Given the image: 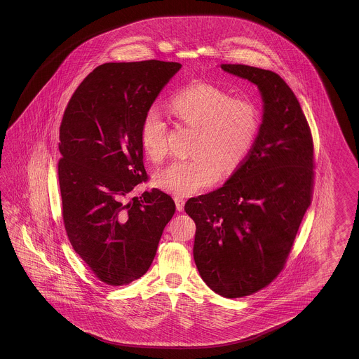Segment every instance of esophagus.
<instances>
[{
    "label": "esophagus",
    "instance_id": "obj_1",
    "mask_svg": "<svg viewBox=\"0 0 359 359\" xmlns=\"http://www.w3.org/2000/svg\"><path fill=\"white\" fill-rule=\"evenodd\" d=\"M175 201H176L177 210H178V212H183V209H184V203H186V201H184V198L176 196V198H175Z\"/></svg>",
    "mask_w": 359,
    "mask_h": 359
}]
</instances>
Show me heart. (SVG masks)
<instances>
[{"label": "heart", "mask_w": 359, "mask_h": 359, "mask_svg": "<svg viewBox=\"0 0 359 359\" xmlns=\"http://www.w3.org/2000/svg\"><path fill=\"white\" fill-rule=\"evenodd\" d=\"M177 122L195 127L187 159L161 170L156 184L178 196L205 189L223 172L236 169L250 151L259 128V113L252 101L231 97L214 84L194 83L169 101ZM141 144L154 161L168 153V124L159 109L149 107L141 123Z\"/></svg>", "instance_id": "heart-1"}]
</instances>
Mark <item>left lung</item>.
Masks as SVG:
<instances>
[{"label":"left lung","mask_w":359,"mask_h":359,"mask_svg":"<svg viewBox=\"0 0 359 359\" xmlns=\"http://www.w3.org/2000/svg\"><path fill=\"white\" fill-rule=\"evenodd\" d=\"M258 86L263 121L252 147L218 190L189 198L196 224L194 259L204 283L224 298L262 290L285 267L311 205L313 138L297 96L281 76L222 64Z\"/></svg>","instance_id":"obj_1"}]
</instances>
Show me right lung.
I'll list each match as a JSON object with an SVG mask.
<instances>
[{
  "mask_svg": "<svg viewBox=\"0 0 359 359\" xmlns=\"http://www.w3.org/2000/svg\"><path fill=\"white\" fill-rule=\"evenodd\" d=\"M180 62H107L78 86L62 115L57 164L69 241L107 285L145 275L176 204L153 189L124 203L147 181L141 123Z\"/></svg>",
  "mask_w": 359,
  "mask_h": 359,
  "instance_id": "1",
  "label": "right lung"
}]
</instances>
